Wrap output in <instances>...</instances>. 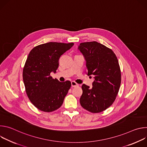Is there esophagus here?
<instances>
[{
    "instance_id": "esophagus-1",
    "label": "esophagus",
    "mask_w": 147,
    "mask_h": 147,
    "mask_svg": "<svg viewBox=\"0 0 147 147\" xmlns=\"http://www.w3.org/2000/svg\"><path fill=\"white\" fill-rule=\"evenodd\" d=\"M71 87H77V86H78V84L77 83H76L75 81H71Z\"/></svg>"
}]
</instances>
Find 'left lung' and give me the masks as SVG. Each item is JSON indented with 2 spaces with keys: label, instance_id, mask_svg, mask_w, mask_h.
I'll return each mask as SVG.
<instances>
[{
  "label": "left lung",
  "instance_id": "1",
  "mask_svg": "<svg viewBox=\"0 0 147 147\" xmlns=\"http://www.w3.org/2000/svg\"><path fill=\"white\" fill-rule=\"evenodd\" d=\"M78 49L86 61L88 76L94 75L92 87L82 84L81 107L92 113L101 112L115 101L121 84V72L116 55L96 41L81 43Z\"/></svg>",
  "mask_w": 147,
  "mask_h": 147
}]
</instances>
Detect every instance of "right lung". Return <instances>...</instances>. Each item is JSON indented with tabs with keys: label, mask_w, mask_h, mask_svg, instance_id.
I'll use <instances>...</instances> for the list:
<instances>
[{
	"label": "right lung",
	"mask_w": 147,
	"mask_h": 147,
	"mask_svg": "<svg viewBox=\"0 0 147 147\" xmlns=\"http://www.w3.org/2000/svg\"><path fill=\"white\" fill-rule=\"evenodd\" d=\"M73 43L48 42L34 48L27 59L23 72L27 95L41 111L51 112L59 109L71 87V82H60L50 76L55 73L61 55Z\"/></svg>",
	"instance_id": "obj_1"
}]
</instances>
